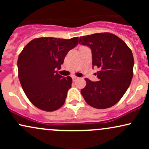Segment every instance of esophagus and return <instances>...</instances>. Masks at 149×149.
<instances>
[{"label": "esophagus", "instance_id": "obj_1", "mask_svg": "<svg viewBox=\"0 0 149 149\" xmlns=\"http://www.w3.org/2000/svg\"><path fill=\"white\" fill-rule=\"evenodd\" d=\"M78 77H76V76H73L72 77V79H73V81H76V80L78 79Z\"/></svg>", "mask_w": 149, "mask_h": 149}]
</instances>
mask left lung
<instances>
[{
    "mask_svg": "<svg viewBox=\"0 0 149 149\" xmlns=\"http://www.w3.org/2000/svg\"><path fill=\"white\" fill-rule=\"evenodd\" d=\"M79 43L87 45L92 53V65L100 71L99 81L85 78L81 90L85 102L99 109L110 108L118 102L130 85L133 76L132 52L123 40L110 33L80 37Z\"/></svg>",
    "mask_w": 149,
    "mask_h": 149,
    "instance_id": "8db88e82",
    "label": "left lung"
}]
</instances>
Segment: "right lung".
<instances>
[{
    "label": "right lung",
    "instance_id": "obj_1",
    "mask_svg": "<svg viewBox=\"0 0 149 149\" xmlns=\"http://www.w3.org/2000/svg\"><path fill=\"white\" fill-rule=\"evenodd\" d=\"M78 43L71 39L38 38L24 47L18 57V76L24 92L35 107L54 111L64 105L72 78L57 73L68 52Z\"/></svg>",
    "mask_w": 149,
    "mask_h": 149
}]
</instances>
